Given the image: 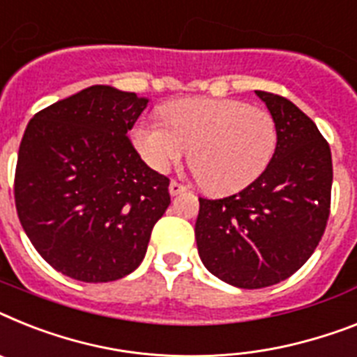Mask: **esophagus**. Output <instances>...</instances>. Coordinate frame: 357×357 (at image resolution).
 <instances>
[{"label":"esophagus","mask_w":357,"mask_h":357,"mask_svg":"<svg viewBox=\"0 0 357 357\" xmlns=\"http://www.w3.org/2000/svg\"><path fill=\"white\" fill-rule=\"evenodd\" d=\"M169 190H170V194H172V196H178V194L185 192V190H187V187H185L183 183H179V181H170Z\"/></svg>","instance_id":"esophagus-1"}]
</instances>
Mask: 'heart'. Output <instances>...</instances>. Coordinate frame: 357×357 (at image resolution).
I'll list each match as a JSON object with an SVG mask.
<instances>
[{
  "mask_svg": "<svg viewBox=\"0 0 357 357\" xmlns=\"http://www.w3.org/2000/svg\"><path fill=\"white\" fill-rule=\"evenodd\" d=\"M165 123L139 121L132 143L145 163L167 172L183 160L205 190L232 194L254 183L278 146L272 114L241 100L187 98L161 107Z\"/></svg>",
  "mask_w": 357,
  "mask_h": 357,
  "instance_id": "heart-1",
  "label": "heart"
}]
</instances>
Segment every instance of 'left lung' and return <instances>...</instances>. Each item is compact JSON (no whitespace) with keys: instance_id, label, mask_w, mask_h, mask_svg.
<instances>
[{"instance_id":"left-lung-1","label":"left lung","mask_w":357,"mask_h":357,"mask_svg":"<svg viewBox=\"0 0 357 357\" xmlns=\"http://www.w3.org/2000/svg\"><path fill=\"white\" fill-rule=\"evenodd\" d=\"M278 127L265 172L241 192L199 197L196 241L205 266L225 283L263 289L312 256L331 214L332 154L316 123L283 96L256 91Z\"/></svg>"}]
</instances>
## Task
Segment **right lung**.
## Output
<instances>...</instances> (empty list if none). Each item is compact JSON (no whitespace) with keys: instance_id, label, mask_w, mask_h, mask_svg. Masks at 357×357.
I'll return each instance as SVG.
<instances>
[{"instance_id":"1","label":"right lung","mask_w":357,"mask_h":357,"mask_svg":"<svg viewBox=\"0 0 357 357\" xmlns=\"http://www.w3.org/2000/svg\"><path fill=\"white\" fill-rule=\"evenodd\" d=\"M146 103L94 85L26 125L14 176L17 218L45 261L72 280L107 283L136 271L170 205V179L127 136Z\"/></svg>"}]
</instances>
